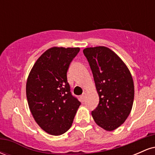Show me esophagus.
<instances>
[{"instance_id": "obj_1", "label": "esophagus", "mask_w": 155, "mask_h": 155, "mask_svg": "<svg viewBox=\"0 0 155 155\" xmlns=\"http://www.w3.org/2000/svg\"><path fill=\"white\" fill-rule=\"evenodd\" d=\"M85 97H86V93H85V92H83V94L81 95V97H80V99H81V102H84V101Z\"/></svg>"}]
</instances>
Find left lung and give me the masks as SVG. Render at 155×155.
<instances>
[{"mask_svg": "<svg viewBox=\"0 0 155 155\" xmlns=\"http://www.w3.org/2000/svg\"><path fill=\"white\" fill-rule=\"evenodd\" d=\"M87 59L99 96L92 116L105 130L112 131L125 122L132 110L134 84L128 68L114 51L106 47L83 50Z\"/></svg>", "mask_w": 155, "mask_h": 155, "instance_id": "obj_1", "label": "left lung"}]
</instances>
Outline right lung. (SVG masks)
Segmentation results:
<instances>
[{"label":"right lung","mask_w":155,"mask_h":155,"mask_svg":"<svg viewBox=\"0 0 155 155\" xmlns=\"http://www.w3.org/2000/svg\"><path fill=\"white\" fill-rule=\"evenodd\" d=\"M79 47L49 48L31 70L26 83L28 106L43 130L52 136L63 134L71 127L81 103L70 92L67 72L79 52Z\"/></svg>","instance_id":"add662e5"}]
</instances>
